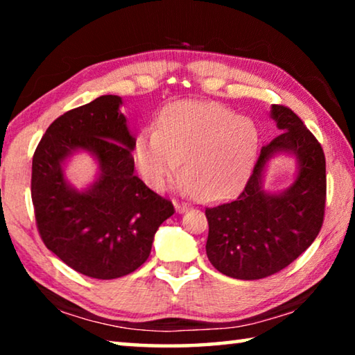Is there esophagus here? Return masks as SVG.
I'll return each instance as SVG.
<instances>
[{"label":"esophagus","mask_w":355,"mask_h":355,"mask_svg":"<svg viewBox=\"0 0 355 355\" xmlns=\"http://www.w3.org/2000/svg\"><path fill=\"white\" fill-rule=\"evenodd\" d=\"M173 205H175V209H177V213H184L186 209L189 208V205L188 203H184V202H178V200H175L173 202Z\"/></svg>","instance_id":"34e87169"}]
</instances>
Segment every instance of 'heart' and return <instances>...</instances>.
I'll list each match as a JSON object with an SVG mask.
<instances>
[{
    "label": "heart",
    "mask_w": 355,
    "mask_h": 355,
    "mask_svg": "<svg viewBox=\"0 0 355 355\" xmlns=\"http://www.w3.org/2000/svg\"><path fill=\"white\" fill-rule=\"evenodd\" d=\"M258 133L252 120L209 101H183L161 114L158 130L146 128L135 144L136 164L150 188L163 189L180 172L199 200L222 199L254 167Z\"/></svg>",
    "instance_id": "obj_1"
}]
</instances>
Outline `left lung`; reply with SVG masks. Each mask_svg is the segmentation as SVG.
Returning <instances> with one entry per match:
<instances>
[{
    "mask_svg": "<svg viewBox=\"0 0 355 355\" xmlns=\"http://www.w3.org/2000/svg\"><path fill=\"white\" fill-rule=\"evenodd\" d=\"M271 117L282 131L261 148L236 199L205 209L207 255L219 272L258 280L282 271L309 249L320 233L326 209V156L321 144L290 107L272 105ZM298 159L300 173L280 195L262 189V172L275 153Z\"/></svg>",
    "mask_w": 355,
    "mask_h": 355,
    "instance_id": "left-lung-1",
    "label": "left lung"
}]
</instances>
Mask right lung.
<instances>
[{
	"instance_id": "1",
	"label": "right lung",
	"mask_w": 355,
	"mask_h": 355,
	"mask_svg": "<svg viewBox=\"0 0 355 355\" xmlns=\"http://www.w3.org/2000/svg\"><path fill=\"white\" fill-rule=\"evenodd\" d=\"M120 105L117 95H101L62 114L33 156L31 197L42 241L76 272L101 280L146 263L156 230L175 213L171 200L135 175L136 139ZM76 149L91 151L101 166L86 191L71 189L62 172Z\"/></svg>"
}]
</instances>
